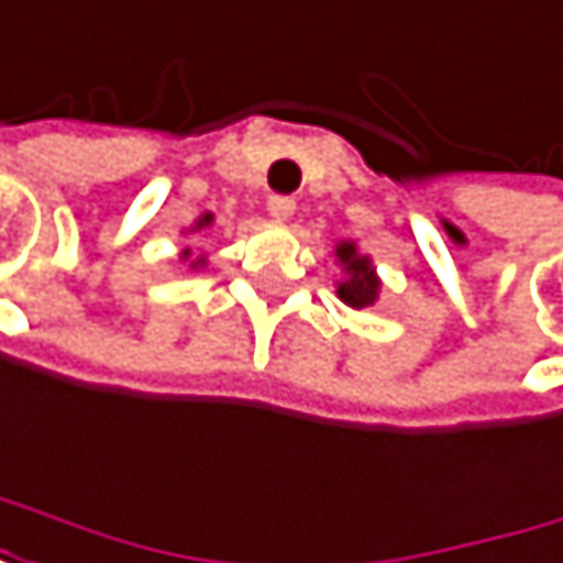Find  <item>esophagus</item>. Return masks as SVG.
Returning <instances> with one entry per match:
<instances>
[{"label": "esophagus", "instance_id": "34e87169", "mask_svg": "<svg viewBox=\"0 0 563 563\" xmlns=\"http://www.w3.org/2000/svg\"><path fill=\"white\" fill-rule=\"evenodd\" d=\"M268 212H272V219H278V222L291 219V212H295V198H288V195H272V198H268Z\"/></svg>", "mask_w": 563, "mask_h": 563}]
</instances>
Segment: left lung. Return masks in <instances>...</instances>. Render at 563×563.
Here are the masks:
<instances>
[{"mask_svg":"<svg viewBox=\"0 0 563 563\" xmlns=\"http://www.w3.org/2000/svg\"><path fill=\"white\" fill-rule=\"evenodd\" d=\"M338 258H341V265H344V272H347V278L338 285V298H341L344 305H351V308H365V305H372L375 295H378V278H375L368 258H362V255L355 252V245H347V242L338 245Z\"/></svg>","mask_w":563,"mask_h":563,"instance_id":"obj_1","label":"left lung"}]
</instances>
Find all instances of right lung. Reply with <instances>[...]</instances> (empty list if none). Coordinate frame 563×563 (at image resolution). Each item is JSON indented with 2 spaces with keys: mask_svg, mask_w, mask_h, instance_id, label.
Returning a JSON list of instances; mask_svg holds the SVG:
<instances>
[{
  "mask_svg": "<svg viewBox=\"0 0 563 563\" xmlns=\"http://www.w3.org/2000/svg\"><path fill=\"white\" fill-rule=\"evenodd\" d=\"M208 222H212V216H205V219L198 222V229H201V225H208Z\"/></svg>",
  "mask_w": 563,
  "mask_h": 563,
  "instance_id": "1",
  "label": "right lung"
}]
</instances>
